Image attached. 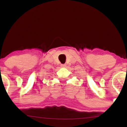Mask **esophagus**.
I'll list each match as a JSON object with an SVG mask.
<instances>
[{"label":"esophagus","instance_id":"34e87169","mask_svg":"<svg viewBox=\"0 0 127 127\" xmlns=\"http://www.w3.org/2000/svg\"><path fill=\"white\" fill-rule=\"evenodd\" d=\"M61 67H66V64H61Z\"/></svg>","mask_w":127,"mask_h":127}]
</instances>
